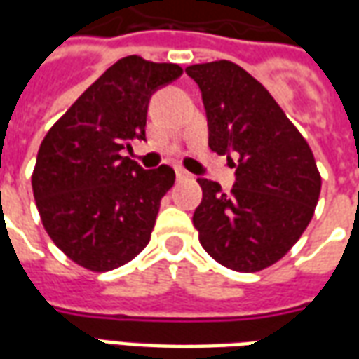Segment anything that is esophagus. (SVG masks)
Segmentation results:
<instances>
[{
    "label": "esophagus",
    "mask_w": 359,
    "mask_h": 359,
    "mask_svg": "<svg viewBox=\"0 0 359 359\" xmlns=\"http://www.w3.org/2000/svg\"><path fill=\"white\" fill-rule=\"evenodd\" d=\"M175 175H177V179H188V177H190V175H188L187 171H184V169H182V167H177V169H175Z\"/></svg>",
    "instance_id": "obj_1"
}]
</instances>
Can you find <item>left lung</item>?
<instances>
[{
  "label": "left lung",
  "instance_id": "8db88e82",
  "mask_svg": "<svg viewBox=\"0 0 359 359\" xmlns=\"http://www.w3.org/2000/svg\"><path fill=\"white\" fill-rule=\"evenodd\" d=\"M200 86L210 148L233 162V190L198 179L202 203L194 211L200 244L229 269L254 273L288 250L313 217L321 177L308 142L264 84L231 61L187 69Z\"/></svg>",
  "mask_w": 359,
  "mask_h": 359
}]
</instances>
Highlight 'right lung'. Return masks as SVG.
<instances>
[{
  "mask_svg": "<svg viewBox=\"0 0 359 359\" xmlns=\"http://www.w3.org/2000/svg\"><path fill=\"white\" fill-rule=\"evenodd\" d=\"M180 74L175 63L118 59L40 144L32 172L36 208L51 241L74 264L102 273L146 248L175 171L169 165L146 171L123 149L146 140L151 95Z\"/></svg>",
  "mask_w": 359,
  "mask_h": 359,
  "instance_id": "right-lung-1",
  "label": "right lung"
}]
</instances>
